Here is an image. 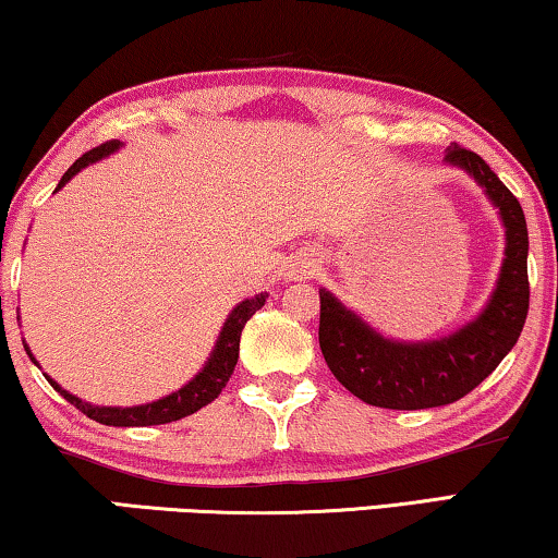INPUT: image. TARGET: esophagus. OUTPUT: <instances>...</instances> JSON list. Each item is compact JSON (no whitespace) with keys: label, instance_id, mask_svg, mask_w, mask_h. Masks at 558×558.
Listing matches in <instances>:
<instances>
[{"label":"esophagus","instance_id":"obj_1","mask_svg":"<svg viewBox=\"0 0 558 558\" xmlns=\"http://www.w3.org/2000/svg\"><path fill=\"white\" fill-rule=\"evenodd\" d=\"M311 272H313V263H311V260H305V263H301V265H298V268H295V276H298V278L311 276Z\"/></svg>","mask_w":558,"mask_h":558}]
</instances>
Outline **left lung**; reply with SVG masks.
Instances as JSON below:
<instances>
[{
	"label": "left lung",
	"instance_id": "obj_1",
	"mask_svg": "<svg viewBox=\"0 0 558 558\" xmlns=\"http://www.w3.org/2000/svg\"><path fill=\"white\" fill-rule=\"evenodd\" d=\"M447 167L485 192L506 227L496 288L475 318L433 341H397L376 331L331 290L320 288L318 341L328 368L361 402L384 410H429L458 402L515 347L529 316V230L511 190L475 151L452 144Z\"/></svg>",
	"mask_w": 558,
	"mask_h": 558
}]
</instances>
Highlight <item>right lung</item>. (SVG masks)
<instances>
[{
  "label": "right lung",
  "mask_w": 558,
  "mask_h": 558,
  "mask_svg": "<svg viewBox=\"0 0 558 558\" xmlns=\"http://www.w3.org/2000/svg\"><path fill=\"white\" fill-rule=\"evenodd\" d=\"M121 146H123L121 141H106L104 146H98V148H93V151L83 154L81 159H77L73 167L65 171V174H62L58 186H54V192H60L62 186H65L75 174H81L85 167H90V163H96L100 159H106V156L116 154ZM265 298H268V293H257V295L245 298V301L234 305L230 316L225 318L222 331H219V336H217L215 349H211V354L207 356V361H204V366L199 368V372L194 374L182 389L171 391V395L156 399V402L133 404V407H100V404H90L81 397L70 395L68 389H62L60 384L50 379L47 374H45V379L50 381L52 389L60 391V395L65 397L70 404H75L77 410H81L83 414H88L90 420H96V422H100V425H108V427L167 425V422H177L182 417H190V414L202 410V407L215 402L225 384L230 381V376L234 372V364H238V356H240L242 328H245L247 320L255 316V311L263 308ZM22 343H25V341H22ZM25 351H27V356L33 359V364H37V359L33 356V351H29L27 343H25ZM37 366H40V364H37Z\"/></svg>",
  "instance_id": "add662e5"
}]
</instances>
